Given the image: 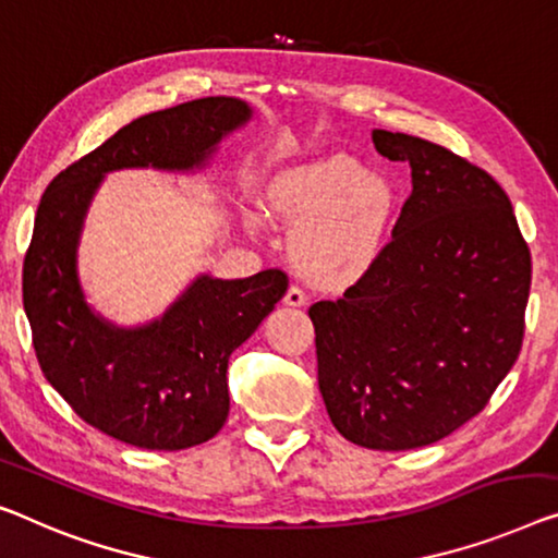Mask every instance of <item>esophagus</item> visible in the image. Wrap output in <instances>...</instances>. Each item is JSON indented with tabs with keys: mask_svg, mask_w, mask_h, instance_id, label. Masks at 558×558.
<instances>
[{
	"mask_svg": "<svg viewBox=\"0 0 558 558\" xmlns=\"http://www.w3.org/2000/svg\"><path fill=\"white\" fill-rule=\"evenodd\" d=\"M305 301H307V295H305V290L301 286H290L288 288V293H286V303L288 305L301 307V305H305Z\"/></svg>",
	"mask_w": 558,
	"mask_h": 558,
	"instance_id": "34e87169",
	"label": "esophagus"
}]
</instances>
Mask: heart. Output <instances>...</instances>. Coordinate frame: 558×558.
<instances>
[{"instance_id":"1","label":"heart","mask_w":558,"mask_h":558,"mask_svg":"<svg viewBox=\"0 0 558 558\" xmlns=\"http://www.w3.org/2000/svg\"><path fill=\"white\" fill-rule=\"evenodd\" d=\"M268 205L298 220L290 253L315 282L338 286L359 278L384 245L393 193L359 160L332 155L282 172L268 190Z\"/></svg>"}]
</instances>
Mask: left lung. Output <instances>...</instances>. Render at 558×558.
I'll use <instances>...</instances> for the list:
<instances>
[{
	"label": "left lung",
	"mask_w": 558,
	"mask_h": 558,
	"mask_svg": "<svg viewBox=\"0 0 558 558\" xmlns=\"http://www.w3.org/2000/svg\"><path fill=\"white\" fill-rule=\"evenodd\" d=\"M373 145L411 165L413 190L368 270L307 315L338 434L409 451L484 411L517 363L531 253L486 170L403 132L373 130Z\"/></svg>",
	"instance_id": "8db88e82"
}]
</instances>
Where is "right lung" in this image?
<instances>
[{
    "label": "right lung",
    "mask_w": 558,
    "mask_h": 558,
    "mask_svg": "<svg viewBox=\"0 0 558 558\" xmlns=\"http://www.w3.org/2000/svg\"><path fill=\"white\" fill-rule=\"evenodd\" d=\"M253 118L238 97H203L149 112L49 182L24 255L22 298L41 373L82 421L147 451L205 444L230 411L228 361L286 295L288 276H199L162 318L118 328L87 305L77 245L107 172L193 170Z\"/></svg>",
    "instance_id": "right-lung-1"
}]
</instances>
